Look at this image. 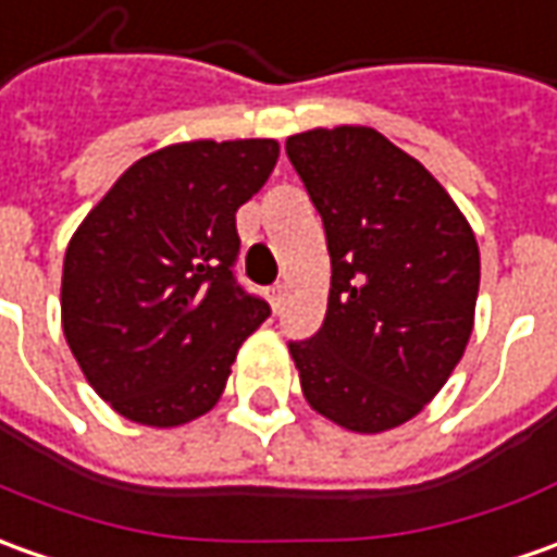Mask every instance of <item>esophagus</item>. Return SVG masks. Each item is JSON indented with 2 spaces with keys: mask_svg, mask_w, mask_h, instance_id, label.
Here are the masks:
<instances>
[{
  "mask_svg": "<svg viewBox=\"0 0 557 557\" xmlns=\"http://www.w3.org/2000/svg\"><path fill=\"white\" fill-rule=\"evenodd\" d=\"M283 298H286V286H274L271 289V295H268V301H271V308H274V313H280V308H283Z\"/></svg>",
  "mask_w": 557,
  "mask_h": 557,
  "instance_id": "obj_1",
  "label": "esophagus"
}]
</instances>
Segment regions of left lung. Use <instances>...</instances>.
<instances>
[{"label": "left lung", "mask_w": 557, "mask_h": 557, "mask_svg": "<svg viewBox=\"0 0 557 557\" xmlns=\"http://www.w3.org/2000/svg\"><path fill=\"white\" fill-rule=\"evenodd\" d=\"M286 154L323 215L332 286L323 329L293 342L308 406L350 433L403 426L467 350L479 244L418 158L372 127H313Z\"/></svg>", "instance_id": "8db88e82"}]
</instances>
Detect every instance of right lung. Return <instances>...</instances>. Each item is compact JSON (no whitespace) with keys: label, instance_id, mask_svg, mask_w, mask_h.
Instances as JSON below:
<instances>
[{"label":"right lung","instance_id":"add662e5","mask_svg":"<svg viewBox=\"0 0 557 557\" xmlns=\"http://www.w3.org/2000/svg\"><path fill=\"white\" fill-rule=\"evenodd\" d=\"M277 139H191L124 170L75 228L60 283L72 357L97 396L143 426H183L228 384L271 308L231 264L234 213L277 164Z\"/></svg>","mask_w":557,"mask_h":557}]
</instances>
